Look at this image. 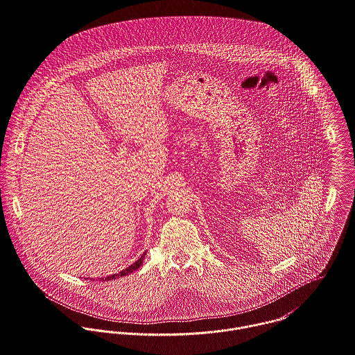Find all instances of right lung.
<instances>
[{
  "label": "right lung",
  "mask_w": 355,
  "mask_h": 355,
  "mask_svg": "<svg viewBox=\"0 0 355 355\" xmlns=\"http://www.w3.org/2000/svg\"><path fill=\"white\" fill-rule=\"evenodd\" d=\"M144 256H146V252L140 256V259H137L133 264H130L129 267H126L125 270H122V271H119V272H116V274H113V275H109V277H105V278H101L102 281H112V279H117V278H121V277H125V275H129L130 272H133V271H136L140 266H141V263H143V260H144Z\"/></svg>",
  "instance_id": "right-lung-1"
}]
</instances>
